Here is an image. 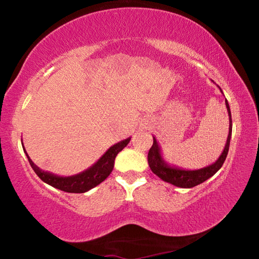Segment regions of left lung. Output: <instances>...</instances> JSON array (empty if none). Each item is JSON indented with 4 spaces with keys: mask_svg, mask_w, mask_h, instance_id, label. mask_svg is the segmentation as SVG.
<instances>
[{
    "mask_svg": "<svg viewBox=\"0 0 259 259\" xmlns=\"http://www.w3.org/2000/svg\"><path fill=\"white\" fill-rule=\"evenodd\" d=\"M219 89H221V88H219ZM225 105H226L227 113H229V117H230L229 136H227L224 151H223L221 156L218 157V160L214 162V163L204 166V168L196 169V170H187V169H182V168H177V166L170 165L164 161L163 156L161 154V148L159 146V143L156 142L155 137H153V145L150 148V151H148V155H147L148 165H150L152 171L154 172L157 177L161 178L162 181H164L169 184H172V185L177 187H182V188H192L196 185H199L201 183L205 182L210 177H212L213 175L222 168V165L224 163V161L227 156V153H229V147H230V140L232 136V116H231L230 105L227 103L226 99H225Z\"/></svg>",
    "mask_w": 259,
    "mask_h": 259,
    "instance_id": "8db88e82",
    "label": "left lung"
}]
</instances>
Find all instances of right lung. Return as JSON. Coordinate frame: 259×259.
I'll use <instances>...</instances> for the list:
<instances>
[{"mask_svg":"<svg viewBox=\"0 0 259 259\" xmlns=\"http://www.w3.org/2000/svg\"><path fill=\"white\" fill-rule=\"evenodd\" d=\"M130 137L124 140H121L117 144H114L108 150L104 153V155L100 159L93 164L90 168H88L80 174L73 175V176H58L52 172L45 171L38 168V166L30 160L27 152H26L25 147L23 145L24 152L26 156H27L28 162L30 166H32L35 174L40 177L43 182L47 183L48 185H50L55 188H58L60 191L67 192V193H84L90 191L91 188L99 185L100 183H103L106 179L109 174L112 172L114 168V161L117 153L121 152L123 148L128 145L130 142Z\"/></svg>","mask_w":259,"mask_h":259,"instance_id":"right-lung-1","label":"right lung"}]
</instances>
